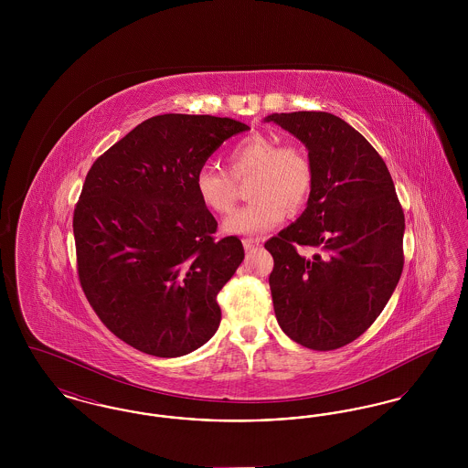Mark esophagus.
I'll use <instances>...</instances> for the list:
<instances>
[{"instance_id": "esophagus-1", "label": "esophagus", "mask_w": 468, "mask_h": 468, "mask_svg": "<svg viewBox=\"0 0 468 468\" xmlns=\"http://www.w3.org/2000/svg\"><path fill=\"white\" fill-rule=\"evenodd\" d=\"M242 244H244L245 250H252V249H258L261 245L258 239H244Z\"/></svg>"}]
</instances>
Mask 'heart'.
Returning a JSON list of instances; mask_svg holds the SVG:
<instances>
[{
    "instance_id": "obj_1",
    "label": "heart",
    "mask_w": 468,
    "mask_h": 468,
    "mask_svg": "<svg viewBox=\"0 0 468 468\" xmlns=\"http://www.w3.org/2000/svg\"><path fill=\"white\" fill-rule=\"evenodd\" d=\"M228 172L216 165H203L193 178L203 207L226 216L239 197L237 182L252 177L250 203L224 221L229 235H261L282 223L286 208L300 210L311 197L314 166L311 157L296 144L281 145L267 134H250L237 142L226 154Z\"/></svg>"
}]
</instances>
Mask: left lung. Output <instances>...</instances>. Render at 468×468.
I'll list each match as a JSON object with an SVG mask.
<instances>
[{"mask_svg":"<svg viewBox=\"0 0 468 468\" xmlns=\"http://www.w3.org/2000/svg\"><path fill=\"white\" fill-rule=\"evenodd\" d=\"M265 122L296 136L314 166L307 208L265 244L275 317L296 344L334 351L370 328L400 281L403 210L386 163L344 119L291 112ZM303 246L316 252L300 255Z\"/></svg>","mask_w":468,"mask_h":468,"instance_id":"8db88e82","label":"left lung"}]
</instances>
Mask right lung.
<instances>
[{
    "label": "right lung",
    "mask_w": 468,
    "mask_h": 468,
    "mask_svg": "<svg viewBox=\"0 0 468 468\" xmlns=\"http://www.w3.org/2000/svg\"><path fill=\"white\" fill-rule=\"evenodd\" d=\"M249 126L214 115L163 113L98 157L73 212L80 286L112 334L157 357L197 351L219 328L218 292L244 260L193 178Z\"/></svg>",
    "instance_id": "add662e5"
}]
</instances>
